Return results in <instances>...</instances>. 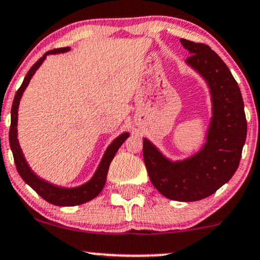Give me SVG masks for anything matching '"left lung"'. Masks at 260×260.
I'll return each mask as SVG.
<instances>
[{"instance_id": "left-lung-1", "label": "left lung", "mask_w": 260, "mask_h": 260, "mask_svg": "<svg viewBox=\"0 0 260 260\" xmlns=\"http://www.w3.org/2000/svg\"><path fill=\"white\" fill-rule=\"evenodd\" d=\"M180 43L190 53L186 65L209 88L212 117L206 143L189 157L172 161L144 138L143 156L157 191L174 201L192 202L208 198L234 176L246 142L247 121L239 84L219 55L203 43L184 39Z\"/></svg>"}]
</instances>
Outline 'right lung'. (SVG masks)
<instances>
[{
  "label": "right lung",
  "mask_w": 260,
  "mask_h": 260,
  "mask_svg": "<svg viewBox=\"0 0 260 260\" xmlns=\"http://www.w3.org/2000/svg\"><path fill=\"white\" fill-rule=\"evenodd\" d=\"M69 51H70V47H64V48H57L53 49V51H48L43 54L42 58H40L39 60L31 67L29 73L25 76L23 83H21L20 88L17 90V93H15L13 105H12L11 110V128H9V145H11V150L12 152H13L15 167H17L18 173L20 174V177L23 178L25 183L32 187L43 200L52 203V205L62 206V207L82 205V203L88 202L99 195L100 191L103 190V187L105 185L109 166H110L112 158L116 155L117 150L120 149V146L124 143V140L129 137V133L123 132L120 134L117 138L112 140V143L108 146V149L105 150L104 155H103L102 157V161H100L98 168H96L93 177L90 178L87 183H84L80 186L64 187L54 185V184L48 183L47 180L40 178L35 172L31 170L29 164L25 160V156L23 154V151H21V148L19 145V140H18V109H19L20 99L21 96H23L24 90L26 89L27 84L30 83V80L32 79L34 74H35L37 69L42 65V62L45 61L47 55L58 54V53H65Z\"/></svg>",
  "instance_id": "add662e5"
}]
</instances>
